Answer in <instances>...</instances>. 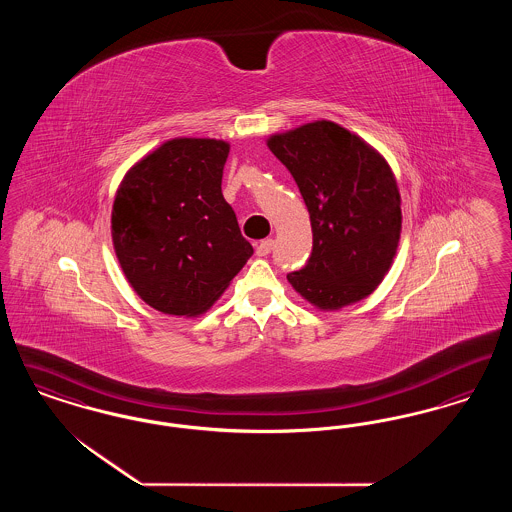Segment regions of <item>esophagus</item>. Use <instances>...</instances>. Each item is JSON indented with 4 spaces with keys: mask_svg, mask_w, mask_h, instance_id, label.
I'll return each instance as SVG.
<instances>
[{
    "mask_svg": "<svg viewBox=\"0 0 512 512\" xmlns=\"http://www.w3.org/2000/svg\"><path fill=\"white\" fill-rule=\"evenodd\" d=\"M272 247H274V240H263L261 244L257 245L255 253H257L259 257H267L268 253L272 251Z\"/></svg>",
    "mask_w": 512,
    "mask_h": 512,
    "instance_id": "obj_1",
    "label": "esophagus"
}]
</instances>
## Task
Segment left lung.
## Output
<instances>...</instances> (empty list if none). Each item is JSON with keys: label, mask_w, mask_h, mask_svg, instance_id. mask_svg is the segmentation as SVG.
<instances>
[{"label": "left lung", "mask_w": 512, "mask_h": 512, "mask_svg": "<svg viewBox=\"0 0 512 512\" xmlns=\"http://www.w3.org/2000/svg\"><path fill=\"white\" fill-rule=\"evenodd\" d=\"M267 146L292 172L313 228L311 257L288 274L293 290L324 311L365 299L388 274L401 236V195L390 165L330 121L274 134Z\"/></svg>", "instance_id": "left-lung-1"}]
</instances>
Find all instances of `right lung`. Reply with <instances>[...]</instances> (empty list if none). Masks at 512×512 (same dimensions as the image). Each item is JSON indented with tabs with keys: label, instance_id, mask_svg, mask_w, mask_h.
<instances>
[{
	"label": "right lung",
	"instance_id": "obj_1",
	"mask_svg": "<svg viewBox=\"0 0 512 512\" xmlns=\"http://www.w3.org/2000/svg\"><path fill=\"white\" fill-rule=\"evenodd\" d=\"M228 151L222 140L174 138L126 172L115 195L122 272L165 315L205 313L253 255L220 190Z\"/></svg>",
	"mask_w": 512,
	"mask_h": 512
}]
</instances>
